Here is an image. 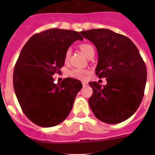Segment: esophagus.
Masks as SVG:
<instances>
[{
  "instance_id": "1",
  "label": "esophagus",
  "mask_w": 155,
  "mask_h": 155,
  "mask_svg": "<svg viewBox=\"0 0 155 155\" xmlns=\"http://www.w3.org/2000/svg\"><path fill=\"white\" fill-rule=\"evenodd\" d=\"M82 84H83V86H84V87H86V86L88 84V83H87V82H86V81H84V82H82Z\"/></svg>"
}]
</instances>
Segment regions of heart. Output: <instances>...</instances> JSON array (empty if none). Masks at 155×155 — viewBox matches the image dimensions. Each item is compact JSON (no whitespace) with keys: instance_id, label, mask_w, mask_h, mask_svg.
<instances>
[{"instance_id":"obj_1","label":"heart","mask_w":155,"mask_h":155,"mask_svg":"<svg viewBox=\"0 0 155 155\" xmlns=\"http://www.w3.org/2000/svg\"><path fill=\"white\" fill-rule=\"evenodd\" d=\"M80 48L81 50H82V52L87 57H89L90 55H91L92 53H94V47L91 44H89V43H82V44H81ZM71 51L72 50H71V48H68V50H66L65 56H64L65 61H68L70 59V57L71 55ZM87 74V71L84 69H73L69 72L70 76L72 77V78H74L80 79V80H84V79H85Z\"/></svg>"}]
</instances>
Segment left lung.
Masks as SVG:
<instances>
[{
	"mask_svg": "<svg viewBox=\"0 0 155 155\" xmlns=\"http://www.w3.org/2000/svg\"><path fill=\"white\" fill-rule=\"evenodd\" d=\"M94 43L98 61L95 74L106 78L107 84L89 82L93 94L88 100L96 118L109 124L130 118L142 102L147 69L139 50L125 35L105 28L81 31Z\"/></svg>",
	"mask_w": 155,
	"mask_h": 155,
	"instance_id": "left-lung-1",
	"label": "left lung"
}]
</instances>
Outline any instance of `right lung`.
I'll return each mask as SVG.
<instances>
[{"label": "right lung", "mask_w": 155, "mask_h": 155, "mask_svg": "<svg viewBox=\"0 0 155 155\" xmlns=\"http://www.w3.org/2000/svg\"><path fill=\"white\" fill-rule=\"evenodd\" d=\"M78 39H83L78 31L45 30L28 39L18 58L13 74L15 92L25 115L39 127L62 123L81 89L77 79L67 78L54 84L53 78L64 65L66 50Z\"/></svg>", "instance_id": "obj_1"}]
</instances>
